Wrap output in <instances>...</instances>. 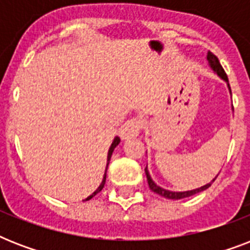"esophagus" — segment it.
Wrapping results in <instances>:
<instances>
[{
  "instance_id": "34e87169",
  "label": "esophagus",
  "mask_w": 250,
  "mask_h": 250,
  "mask_svg": "<svg viewBox=\"0 0 250 250\" xmlns=\"http://www.w3.org/2000/svg\"><path fill=\"white\" fill-rule=\"evenodd\" d=\"M141 129V122L139 118H131L125 122V125H122L119 129V135L122 139H129V137H135L140 133Z\"/></svg>"
}]
</instances>
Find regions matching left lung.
<instances>
[{
	"label": "left lung",
	"mask_w": 250,
	"mask_h": 250,
	"mask_svg": "<svg viewBox=\"0 0 250 250\" xmlns=\"http://www.w3.org/2000/svg\"><path fill=\"white\" fill-rule=\"evenodd\" d=\"M208 62H209V67L213 70L214 74H217V75L219 76L222 80H225L226 83H227V86H229V93H231V88H229V78H227V75H226L225 70H223V67H222L221 63H219L218 58L214 56L213 53H210V52L208 53ZM145 174H146V179H148L149 188H150L153 192H156L157 194H160V196H162V197H165V198H170V200H180V198L189 197V196H193V194L198 193V192H202V190L208 189V188L211 186V183H213L218 176L217 175V176H215V178H214L211 182L208 183V184H205V186L200 187V188H196V189L184 190V192H172V190L165 189V188H162V187L157 186L156 183L153 182L152 176H150V174H149V171H148V166L145 167Z\"/></svg>",
	"instance_id": "left-lung-1"
}]
</instances>
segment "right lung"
Wrapping results in <instances>:
<instances>
[{
  "label": "right lung",
  "instance_id": "add662e5",
  "mask_svg": "<svg viewBox=\"0 0 250 250\" xmlns=\"http://www.w3.org/2000/svg\"><path fill=\"white\" fill-rule=\"evenodd\" d=\"M119 143H121V139H119V137H118V136L114 137L113 143H111V145H110L109 152H107V164H106V170H105V175H104V179H102V182H101V184H100V187H98L97 189L94 190L93 193L90 194V196H88V197L85 198V201H88V200H90V198H92V197H94V196H96V194H97L98 192H101V189H102V188H104V186H105V182H106V171H107V166H109L110 158H111V154H113L114 149L117 148L118 144H119Z\"/></svg>",
  "mask_w": 250,
  "mask_h": 250
}]
</instances>
